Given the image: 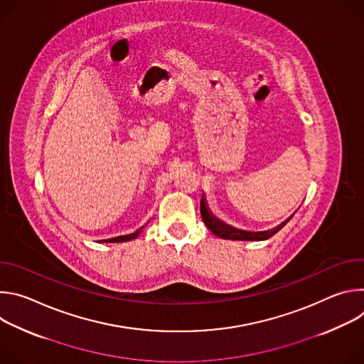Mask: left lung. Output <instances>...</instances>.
I'll return each instance as SVG.
<instances>
[{"instance_id":"left-lung-1","label":"left lung","mask_w":364,"mask_h":364,"mask_svg":"<svg viewBox=\"0 0 364 364\" xmlns=\"http://www.w3.org/2000/svg\"><path fill=\"white\" fill-rule=\"evenodd\" d=\"M201 216H203L205 226L209 228V230L213 235H216L222 239H230V240H265V239H269L272 235H275L288 222V220H285V222L279 223L278 226H275L274 229H269L265 232H246V230L235 229V228L218 220L212 213H209L205 209L201 212Z\"/></svg>"}]
</instances>
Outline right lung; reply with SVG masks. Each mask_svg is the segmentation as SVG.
<instances>
[{
	"label": "right lung",
	"instance_id": "add662e5",
	"mask_svg": "<svg viewBox=\"0 0 364 364\" xmlns=\"http://www.w3.org/2000/svg\"><path fill=\"white\" fill-rule=\"evenodd\" d=\"M138 235V230L135 232V233H132V235H125V236H119V237H115V239H111V240H117V242H124V240H131V239H134L135 236Z\"/></svg>",
	"mask_w": 364,
	"mask_h": 364
}]
</instances>
